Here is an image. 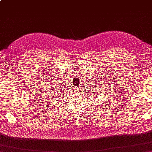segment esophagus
Instances as JSON below:
<instances>
[{
	"mask_svg": "<svg viewBox=\"0 0 152 152\" xmlns=\"http://www.w3.org/2000/svg\"><path fill=\"white\" fill-rule=\"evenodd\" d=\"M74 90H75V91L77 92V93H80V89L77 88L76 86L75 87V88H74Z\"/></svg>",
	"mask_w": 152,
	"mask_h": 152,
	"instance_id": "esophagus-1",
	"label": "esophagus"
}]
</instances>
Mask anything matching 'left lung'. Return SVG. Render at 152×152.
<instances>
[{
  "label": "left lung",
  "instance_id": "1",
  "mask_svg": "<svg viewBox=\"0 0 152 152\" xmlns=\"http://www.w3.org/2000/svg\"><path fill=\"white\" fill-rule=\"evenodd\" d=\"M102 76H100V77L99 76V77H98V78H102ZM97 79H100L101 81H104V79H105V78H97ZM98 81H99V80H97H97H92L91 82H93V83H91V85H93L92 86H94V88L97 87L96 86L97 85L98 86V85H97V82H98Z\"/></svg>",
  "mask_w": 152,
  "mask_h": 152
}]
</instances>
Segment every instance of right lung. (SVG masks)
Wrapping results in <instances>:
<instances>
[{
  "label": "right lung",
  "instance_id": "add662e5",
  "mask_svg": "<svg viewBox=\"0 0 152 152\" xmlns=\"http://www.w3.org/2000/svg\"><path fill=\"white\" fill-rule=\"evenodd\" d=\"M52 84V83H50V85H49V87H48V90H49V91H50V94H51V95H53V94L54 93H53V91H54L55 90V87H53V86H51V84ZM51 95H49V96H51Z\"/></svg>",
  "mask_w": 152,
  "mask_h": 152
}]
</instances>
